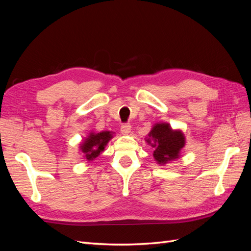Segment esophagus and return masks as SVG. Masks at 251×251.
I'll return each instance as SVG.
<instances>
[{
    "label": "esophagus",
    "instance_id": "1",
    "mask_svg": "<svg viewBox=\"0 0 251 251\" xmlns=\"http://www.w3.org/2000/svg\"><path fill=\"white\" fill-rule=\"evenodd\" d=\"M131 126L128 125V124H125V125H123L121 126V127H120V132H121V134L123 135H128L131 133Z\"/></svg>",
    "mask_w": 251,
    "mask_h": 251
}]
</instances>
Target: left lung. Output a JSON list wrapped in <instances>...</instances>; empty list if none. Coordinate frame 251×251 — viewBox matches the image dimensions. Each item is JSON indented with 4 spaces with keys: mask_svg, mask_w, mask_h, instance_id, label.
I'll return each mask as SVG.
<instances>
[{
    "mask_svg": "<svg viewBox=\"0 0 251 251\" xmlns=\"http://www.w3.org/2000/svg\"><path fill=\"white\" fill-rule=\"evenodd\" d=\"M154 148L153 156L159 164L179 158L181 150L185 146V137L179 130H173L169 124H156L146 140Z\"/></svg>",
    "mask_w": 251,
    "mask_h": 251,
    "instance_id": "1",
    "label": "left lung"
}]
</instances>
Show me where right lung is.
Instances as JSON below:
<instances>
[{
	"label": "right lung",
	"mask_w": 251,
	"mask_h": 251,
	"mask_svg": "<svg viewBox=\"0 0 251 251\" xmlns=\"http://www.w3.org/2000/svg\"><path fill=\"white\" fill-rule=\"evenodd\" d=\"M113 138V133L103 131L100 133H90L88 137L80 144V151L88 161H93L104 151L105 146Z\"/></svg>",
	"instance_id": "right-lung-1"
}]
</instances>
